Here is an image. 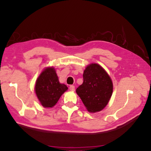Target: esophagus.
I'll return each mask as SVG.
<instances>
[{
  "label": "esophagus",
  "instance_id": "34e87169",
  "mask_svg": "<svg viewBox=\"0 0 151 151\" xmlns=\"http://www.w3.org/2000/svg\"><path fill=\"white\" fill-rule=\"evenodd\" d=\"M69 88H70V91H75V86H74V85H70V87H69Z\"/></svg>",
  "mask_w": 151,
  "mask_h": 151
}]
</instances>
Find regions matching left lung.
I'll return each instance as SVG.
<instances>
[{"mask_svg":"<svg viewBox=\"0 0 151 151\" xmlns=\"http://www.w3.org/2000/svg\"><path fill=\"white\" fill-rule=\"evenodd\" d=\"M113 85L105 70L98 64H91L84 70L83 83L76 92L90 112L101 111L111 99Z\"/></svg>","mask_w":151,"mask_h":151,"instance_id":"left-lung-1","label":"left lung"}]
</instances>
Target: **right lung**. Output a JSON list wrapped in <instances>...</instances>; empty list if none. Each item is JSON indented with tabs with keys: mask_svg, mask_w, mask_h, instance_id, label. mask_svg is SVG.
I'll return each instance as SVG.
<instances>
[{
	"mask_svg": "<svg viewBox=\"0 0 151 151\" xmlns=\"http://www.w3.org/2000/svg\"><path fill=\"white\" fill-rule=\"evenodd\" d=\"M68 87L58 81L56 70L48 67L42 71L36 81L35 91L40 104L45 108L54 106Z\"/></svg>",
	"mask_w": 151,
	"mask_h": 151,
	"instance_id": "add662e5",
	"label": "right lung"
}]
</instances>
